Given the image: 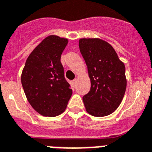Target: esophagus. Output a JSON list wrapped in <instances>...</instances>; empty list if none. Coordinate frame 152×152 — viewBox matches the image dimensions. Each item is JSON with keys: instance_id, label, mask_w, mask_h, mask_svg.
<instances>
[{"instance_id": "esophagus-1", "label": "esophagus", "mask_w": 152, "mask_h": 152, "mask_svg": "<svg viewBox=\"0 0 152 152\" xmlns=\"http://www.w3.org/2000/svg\"><path fill=\"white\" fill-rule=\"evenodd\" d=\"M77 78H75V79L73 80L72 81V85L73 86H76V83H77Z\"/></svg>"}]
</instances>
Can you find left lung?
Wrapping results in <instances>:
<instances>
[{
  "instance_id": "8db88e82",
  "label": "left lung",
  "mask_w": 152,
  "mask_h": 152,
  "mask_svg": "<svg viewBox=\"0 0 152 152\" xmlns=\"http://www.w3.org/2000/svg\"><path fill=\"white\" fill-rule=\"evenodd\" d=\"M79 49L88 68L91 86L82 97L94 116H108L121 104L126 89L125 66L109 43L100 39H81Z\"/></svg>"
}]
</instances>
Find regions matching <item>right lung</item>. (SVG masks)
<instances>
[{
  "mask_svg": "<svg viewBox=\"0 0 152 152\" xmlns=\"http://www.w3.org/2000/svg\"><path fill=\"white\" fill-rule=\"evenodd\" d=\"M67 43L66 39L48 36L30 54L23 67V91L32 108L43 116L62 113L72 95L60 61Z\"/></svg>",
  "mask_w": 152,
  "mask_h": 152,
  "instance_id": "1",
  "label": "right lung"
}]
</instances>
